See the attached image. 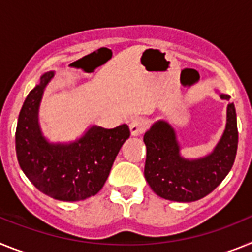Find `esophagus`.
Segmentation results:
<instances>
[{"mask_svg": "<svg viewBox=\"0 0 252 252\" xmlns=\"http://www.w3.org/2000/svg\"><path fill=\"white\" fill-rule=\"evenodd\" d=\"M129 128H130L132 135H141L142 133L146 130V128H147V123H146V120H143L142 118H135V119H133L132 122H130Z\"/></svg>", "mask_w": 252, "mask_h": 252, "instance_id": "esophagus-1", "label": "esophagus"}]
</instances>
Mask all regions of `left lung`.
I'll use <instances>...</instances> for the list:
<instances>
[{"label":"left lung","mask_w":252,"mask_h":252,"mask_svg":"<svg viewBox=\"0 0 252 252\" xmlns=\"http://www.w3.org/2000/svg\"><path fill=\"white\" fill-rule=\"evenodd\" d=\"M220 99L229 100L220 94ZM147 148L144 178L157 195L172 202H195L204 198L226 178L236 158L237 119L233 102L227 106V123L213 152L200 158H184L176 133L167 122L158 120L143 137Z\"/></svg>","instance_id":"1"}]
</instances>
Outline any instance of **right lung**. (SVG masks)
Returning a JSON list of instances; mask_svg holds the SVG:
<instances>
[{
    "label": "right lung",
    "mask_w": 252,
    "mask_h": 252,
    "mask_svg": "<svg viewBox=\"0 0 252 252\" xmlns=\"http://www.w3.org/2000/svg\"><path fill=\"white\" fill-rule=\"evenodd\" d=\"M53 76V71L43 74L24 101L15 134L17 161L26 178L45 195L78 202L101 190L130 130L126 124L113 129L93 126L71 143L48 142L40 130L38 113Z\"/></svg>",
    "instance_id": "1"
}]
</instances>
